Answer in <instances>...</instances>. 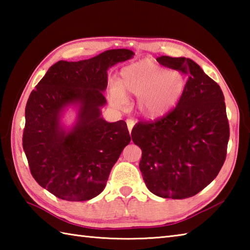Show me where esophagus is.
I'll use <instances>...</instances> for the list:
<instances>
[{"mask_svg": "<svg viewBox=\"0 0 250 250\" xmlns=\"http://www.w3.org/2000/svg\"><path fill=\"white\" fill-rule=\"evenodd\" d=\"M126 125H128V130H129V132L131 133V131H132V129H133V126H134V121L131 120V119H128V120H126Z\"/></svg>", "mask_w": 250, "mask_h": 250, "instance_id": "obj_1", "label": "esophagus"}]
</instances>
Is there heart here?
Returning <instances> with one entry per match:
<instances>
[{"label": "heart", "mask_w": 250, "mask_h": 250, "mask_svg": "<svg viewBox=\"0 0 250 250\" xmlns=\"http://www.w3.org/2000/svg\"><path fill=\"white\" fill-rule=\"evenodd\" d=\"M187 79L179 71H168L150 58H144L121 68L109 89L110 102L124 106L126 98L137 97L136 110L143 118L158 120L179 104Z\"/></svg>", "instance_id": "1"}]
</instances>
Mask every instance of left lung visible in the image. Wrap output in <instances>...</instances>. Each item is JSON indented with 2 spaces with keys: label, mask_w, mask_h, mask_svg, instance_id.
Instances as JSON below:
<instances>
[{
  "label": "left lung",
  "mask_w": 250,
  "mask_h": 250,
  "mask_svg": "<svg viewBox=\"0 0 250 250\" xmlns=\"http://www.w3.org/2000/svg\"><path fill=\"white\" fill-rule=\"evenodd\" d=\"M157 61L182 72L187 87L167 116L135 125L132 141L142 149L140 169L150 192L187 199L213 182L224 166L230 136L225 97L219 84L189 58L161 56Z\"/></svg>",
  "instance_id": "obj_1"
}]
</instances>
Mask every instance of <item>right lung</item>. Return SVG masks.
I'll return each instance as SVG.
<instances>
[{
  "label": "right lung",
  "instance_id": "add662e5",
  "mask_svg": "<svg viewBox=\"0 0 250 250\" xmlns=\"http://www.w3.org/2000/svg\"><path fill=\"white\" fill-rule=\"evenodd\" d=\"M133 56L129 49H110L87 60H61L31 92L23 150L32 176L57 198L82 202L99 195L130 143L125 122H107L101 108L108 68ZM68 107L77 109V119L66 128L62 118Z\"/></svg>",
  "mask_w": 250,
  "mask_h": 250
}]
</instances>
